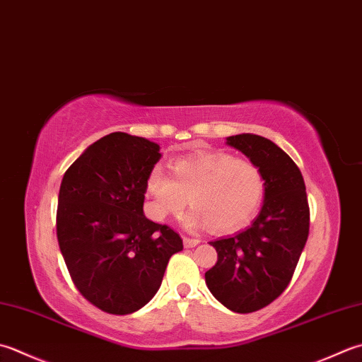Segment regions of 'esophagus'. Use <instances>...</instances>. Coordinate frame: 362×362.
<instances>
[{
    "label": "esophagus",
    "instance_id": "obj_1",
    "mask_svg": "<svg viewBox=\"0 0 362 362\" xmlns=\"http://www.w3.org/2000/svg\"><path fill=\"white\" fill-rule=\"evenodd\" d=\"M201 240L199 238H189V237H183V246L185 247H194L196 245H199Z\"/></svg>",
    "mask_w": 362,
    "mask_h": 362
}]
</instances>
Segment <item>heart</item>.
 <instances>
[{"mask_svg":"<svg viewBox=\"0 0 362 362\" xmlns=\"http://www.w3.org/2000/svg\"><path fill=\"white\" fill-rule=\"evenodd\" d=\"M171 174L155 166L147 175V210L157 221L179 215L191 202L188 228L210 224L218 232H232L250 223L264 201L265 179L259 166L230 153L214 151L179 158Z\"/></svg>","mask_w":362,"mask_h":362,"instance_id":"heart-1","label":"heart"}]
</instances>
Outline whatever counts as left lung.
<instances>
[{
    "mask_svg": "<svg viewBox=\"0 0 362 362\" xmlns=\"http://www.w3.org/2000/svg\"><path fill=\"white\" fill-rule=\"evenodd\" d=\"M228 144L259 166L265 197L250 228L210 242L218 260L205 282L226 308L250 314L273 303L292 281L309 235V202L300 168L273 141L243 133Z\"/></svg>",
    "mask_w": 362,
    "mask_h": 362,
    "instance_id": "1",
    "label": "left lung"
}]
</instances>
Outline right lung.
Masks as SVG:
<instances>
[{"instance_id": "1", "label": "right lung", "mask_w": 362, "mask_h": 362, "mask_svg": "<svg viewBox=\"0 0 362 362\" xmlns=\"http://www.w3.org/2000/svg\"><path fill=\"white\" fill-rule=\"evenodd\" d=\"M160 146L122 132L86 148L62 177L56 235L75 287L103 313L132 314L152 300L179 233L144 216L146 180Z\"/></svg>"}]
</instances>
